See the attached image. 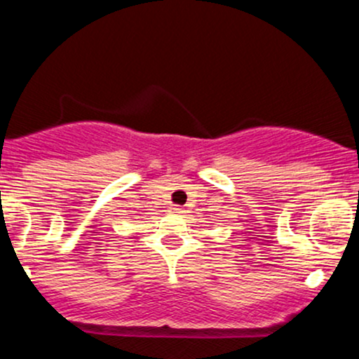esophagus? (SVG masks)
I'll list each match as a JSON object with an SVG mask.
<instances>
[{"label":"esophagus","mask_w":359,"mask_h":359,"mask_svg":"<svg viewBox=\"0 0 359 359\" xmlns=\"http://www.w3.org/2000/svg\"><path fill=\"white\" fill-rule=\"evenodd\" d=\"M172 211H174V212H184V209L179 208V205H174V208H172Z\"/></svg>","instance_id":"34e87169"}]
</instances>
